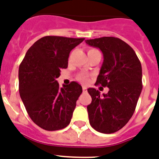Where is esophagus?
Wrapping results in <instances>:
<instances>
[{
    "label": "esophagus",
    "mask_w": 159,
    "mask_h": 159,
    "mask_svg": "<svg viewBox=\"0 0 159 159\" xmlns=\"http://www.w3.org/2000/svg\"><path fill=\"white\" fill-rule=\"evenodd\" d=\"M83 92L85 93V92H87V88L86 87H83Z\"/></svg>",
    "instance_id": "obj_1"
}]
</instances>
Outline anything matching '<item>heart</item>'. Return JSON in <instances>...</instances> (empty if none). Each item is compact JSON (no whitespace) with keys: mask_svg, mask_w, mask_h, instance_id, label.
I'll return each instance as SVG.
<instances>
[{"mask_svg":"<svg viewBox=\"0 0 159 159\" xmlns=\"http://www.w3.org/2000/svg\"><path fill=\"white\" fill-rule=\"evenodd\" d=\"M94 50H97V49H94V48H90V49H89V51H88V53H89V52H92V51H94ZM78 79H79V80L81 81V82L86 83L88 81V75H84V74H80L78 76Z\"/></svg>","mask_w":159,"mask_h":159,"instance_id":"obj_1","label":"heart"}]
</instances>
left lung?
Returning <instances> with one entry per match:
<instances>
[{
    "label": "left lung",
    "mask_w": 159,
    "mask_h": 159,
    "mask_svg": "<svg viewBox=\"0 0 159 159\" xmlns=\"http://www.w3.org/2000/svg\"><path fill=\"white\" fill-rule=\"evenodd\" d=\"M85 42L103 53L95 84L109 89L102 95L93 88L88 89L92 98L87 106L89 123L96 131L111 134L124 127L134 113L142 90L141 61L132 47L119 38L105 36Z\"/></svg>",
    "instance_id": "1"
}]
</instances>
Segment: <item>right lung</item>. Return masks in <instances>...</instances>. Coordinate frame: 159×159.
<instances>
[{"label": "right lung", "mask_w": 159, "mask_h": 159, "mask_svg": "<svg viewBox=\"0 0 159 159\" xmlns=\"http://www.w3.org/2000/svg\"><path fill=\"white\" fill-rule=\"evenodd\" d=\"M84 38L48 35L35 42L18 70L19 94L31 120L47 131L70 124L82 87L72 81L61 88L57 81L67 68L70 52Z\"/></svg>", "instance_id": "obj_1"}]
</instances>
